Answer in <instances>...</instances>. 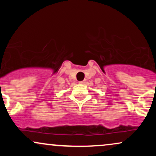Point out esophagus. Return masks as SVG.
I'll list each match as a JSON object with an SVG mask.
<instances>
[{"label":"esophagus","instance_id":"1","mask_svg":"<svg viewBox=\"0 0 156 156\" xmlns=\"http://www.w3.org/2000/svg\"><path fill=\"white\" fill-rule=\"evenodd\" d=\"M79 83H80V84H83V83H85V81H84V80H83V81H80Z\"/></svg>","mask_w":156,"mask_h":156}]
</instances>
